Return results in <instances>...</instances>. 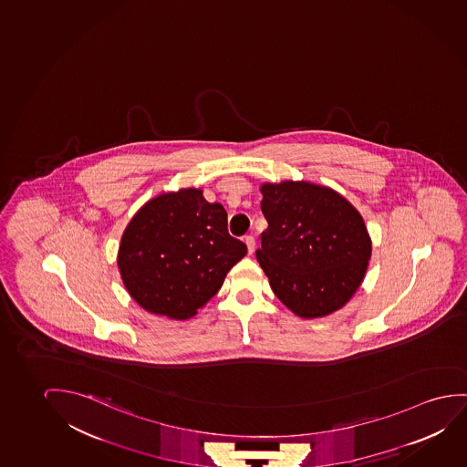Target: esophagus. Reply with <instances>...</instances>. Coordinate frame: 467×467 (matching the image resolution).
Masks as SVG:
<instances>
[{"instance_id": "obj_1", "label": "esophagus", "mask_w": 467, "mask_h": 467, "mask_svg": "<svg viewBox=\"0 0 467 467\" xmlns=\"http://www.w3.org/2000/svg\"><path fill=\"white\" fill-rule=\"evenodd\" d=\"M244 243L247 245V252L252 255L255 252V239H254V236H245L244 237Z\"/></svg>"}]
</instances>
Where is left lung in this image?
<instances>
[{
	"label": "left lung",
	"mask_w": 467,
	"mask_h": 467,
	"mask_svg": "<svg viewBox=\"0 0 467 467\" xmlns=\"http://www.w3.org/2000/svg\"><path fill=\"white\" fill-rule=\"evenodd\" d=\"M257 260L271 289L300 318H321L357 292L371 258L363 216L338 192L306 182L262 184Z\"/></svg>",
	"instance_id": "1"
}]
</instances>
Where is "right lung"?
Instances as JSON below:
<instances>
[{
  "mask_svg": "<svg viewBox=\"0 0 467 467\" xmlns=\"http://www.w3.org/2000/svg\"><path fill=\"white\" fill-rule=\"evenodd\" d=\"M247 254L230 236L228 213L196 188L163 192L136 212L123 233L117 265L136 304L154 315L188 319L220 291Z\"/></svg>",
  "mask_w": 467,
  "mask_h": 467,
  "instance_id": "right-lung-1",
  "label": "right lung"
}]
</instances>
